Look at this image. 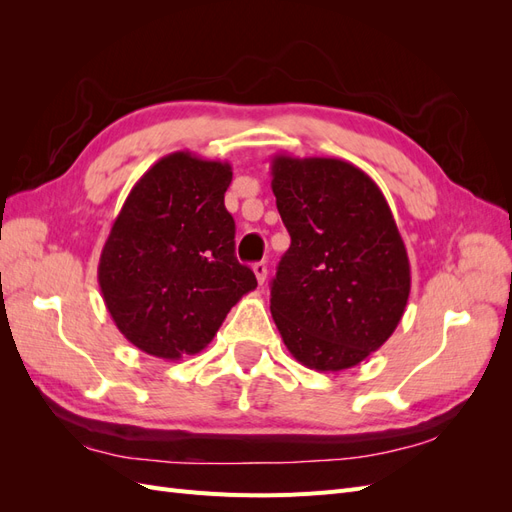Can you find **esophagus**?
Here are the masks:
<instances>
[{"label":"esophagus","instance_id":"1","mask_svg":"<svg viewBox=\"0 0 512 512\" xmlns=\"http://www.w3.org/2000/svg\"><path fill=\"white\" fill-rule=\"evenodd\" d=\"M252 269H254L258 284H265V280H267V265H265V262H256Z\"/></svg>","mask_w":512,"mask_h":512}]
</instances>
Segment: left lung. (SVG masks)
<instances>
[{
    "label": "left lung",
    "instance_id": "8db88e82",
    "mask_svg": "<svg viewBox=\"0 0 512 512\" xmlns=\"http://www.w3.org/2000/svg\"><path fill=\"white\" fill-rule=\"evenodd\" d=\"M271 188L290 235L271 314L309 369L359 365L393 335L410 297V260L393 213L361 168L275 156Z\"/></svg>",
    "mask_w": 512,
    "mask_h": 512
}]
</instances>
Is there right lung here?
Segmentation results:
<instances>
[{
  "label": "right lung",
  "instance_id": "obj_1",
  "mask_svg": "<svg viewBox=\"0 0 512 512\" xmlns=\"http://www.w3.org/2000/svg\"><path fill=\"white\" fill-rule=\"evenodd\" d=\"M228 162L175 151L136 181L113 222L98 284L121 335L151 356L179 361L218 333L230 307L256 288L235 256L224 207Z\"/></svg>",
  "mask_w": 512,
  "mask_h": 512
}]
</instances>
